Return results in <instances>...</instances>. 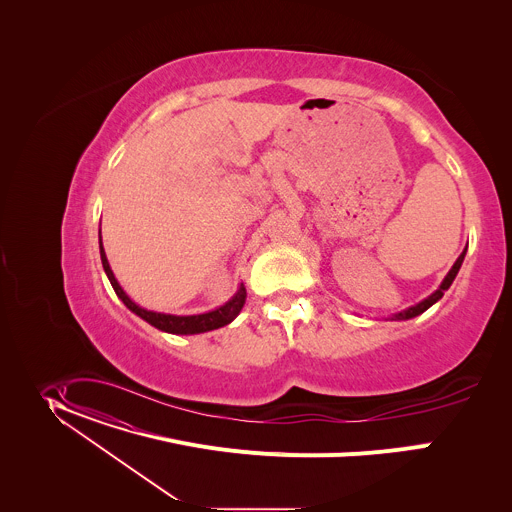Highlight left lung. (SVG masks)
<instances>
[{"label": "left lung", "mask_w": 512, "mask_h": 512, "mask_svg": "<svg viewBox=\"0 0 512 512\" xmlns=\"http://www.w3.org/2000/svg\"><path fill=\"white\" fill-rule=\"evenodd\" d=\"M465 252H467V246H465V250L459 254V258L455 260V264L451 266V270L447 272V276L443 278V282L439 284V288L436 292L432 293V295H428L426 299H422L420 303H416V305H412V307H408V309H402L400 313H394L390 319H392V321H406V319L418 317L420 313H424L426 309H430L436 301H439V299L443 297V293L447 292V290H449V286L453 284V280H455V276H457V272H459V268H461V264H463Z\"/></svg>", "instance_id": "left-lung-1"}]
</instances>
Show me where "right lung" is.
Wrapping results in <instances>:
<instances>
[{
	"instance_id": "add662e5",
	"label": "right lung",
	"mask_w": 512,
	"mask_h": 512,
	"mask_svg": "<svg viewBox=\"0 0 512 512\" xmlns=\"http://www.w3.org/2000/svg\"><path fill=\"white\" fill-rule=\"evenodd\" d=\"M98 240H100V260H102V266H104V272L114 288L116 295L124 301V305L136 313L138 317H142L144 321H147L149 325H153L155 329L159 331H165V333H173V335H199V333H207V331H215L219 327L228 325L230 321H234L238 317V313L242 311L244 303H246V288L244 284L238 286L236 293L217 309L213 311H207V313H197V315H171V313H159V311H149L146 307H140L134 299H130V295L122 290V286L118 284L110 264H108V258H106V252H104V246H102V236H100V230H98Z\"/></svg>"
}]
</instances>
